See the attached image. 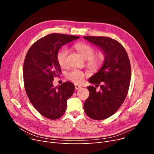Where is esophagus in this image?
I'll use <instances>...</instances> for the list:
<instances>
[{"mask_svg":"<svg viewBox=\"0 0 154 154\" xmlns=\"http://www.w3.org/2000/svg\"><path fill=\"white\" fill-rule=\"evenodd\" d=\"M74 87H75V89H76V90H78V89H80V88H82L81 86L78 85H76V84L74 85Z\"/></svg>","mask_w":154,"mask_h":154,"instance_id":"1","label":"esophagus"}]
</instances>
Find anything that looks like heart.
I'll list each match as a JSON object with an SVG mask.
<instances>
[{
    "label": "heart",
    "mask_w": 154,
    "mask_h": 154,
    "mask_svg": "<svg viewBox=\"0 0 154 154\" xmlns=\"http://www.w3.org/2000/svg\"><path fill=\"white\" fill-rule=\"evenodd\" d=\"M78 53L87 60V66L92 70L99 69L105 61V55L103 53L94 54L95 50L89 44L79 42L74 45ZM69 49L67 47H63L60 49L57 55V60L60 66L63 67L67 63V57ZM85 74L78 69H73L67 74V78L74 83L80 84L84 80Z\"/></svg>",
    "instance_id": "1"
}]
</instances>
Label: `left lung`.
<instances>
[{
	"mask_svg": "<svg viewBox=\"0 0 154 154\" xmlns=\"http://www.w3.org/2000/svg\"><path fill=\"white\" fill-rule=\"evenodd\" d=\"M96 45L105 54L100 71L88 79L96 87L88 86L89 96L83 105L85 112L95 120L109 118L122 106L127 96L131 78V66L128 54L119 42L106 36L83 37Z\"/></svg>",
	"mask_w": 154,
	"mask_h": 154,
	"instance_id": "1",
	"label": "left lung"
}]
</instances>
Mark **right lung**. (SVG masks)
<instances>
[{"mask_svg": "<svg viewBox=\"0 0 154 154\" xmlns=\"http://www.w3.org/2000/svg\"><path fill=\"white\" fill-rule=\"evenodd\" d=\"M80 36L53 33L32 44L26 56L23 78L27 97L35 109L44 117L57 119L63 116L67 100L75 89L70 82L54 87V78L59 76L61 69L57 55L62 45Z\"/></svg>", "mask_w": 154, "mask_h": 154, "instance_id": "add662e5", "label": "right lung"}]
</instances>
